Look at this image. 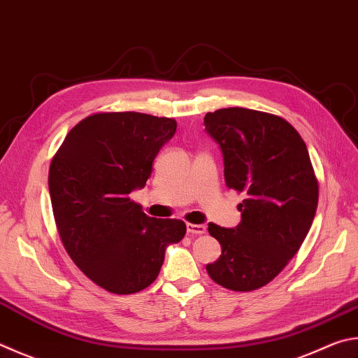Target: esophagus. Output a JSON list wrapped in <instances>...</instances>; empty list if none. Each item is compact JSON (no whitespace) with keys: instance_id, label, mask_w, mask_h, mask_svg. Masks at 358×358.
Here are the masks:
<instances>
[{"instance_id":"34e87169","label":"esophagus","mask_w":358,"mask_h":358,"mask_svg":"<svg viewBox=\"0 0 358 358\" xmlns=\"http://www.w3.org/2000/svg\"><path fill=\"white\" fill-rule=\"evenodd\" d=\"M186 230L187 233H191V235H203L206 231V227L199 224H186Z\"/></svg>"}]
</instances>
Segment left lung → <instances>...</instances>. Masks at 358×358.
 Wrapping results in <instances>:
<instances>
[{"label":"left lung","instance_id":"obj_1","mask_svg":"<svg viewBox=\"0 0 358 358\" xmlns=\"http://www.w3.org/2000/svg\"><path fill=\"white\" fill-rule=\"evenodd\" d=\"M203 123L222 152L227 186L245 196L235 229L208 224L222 255L206 272L227 289H258L280 274L313 224L320 189L307 145L282 117L247 108L217 109Z\"/></svg>","mask_w":358,"mask_h":358}]
</instances>
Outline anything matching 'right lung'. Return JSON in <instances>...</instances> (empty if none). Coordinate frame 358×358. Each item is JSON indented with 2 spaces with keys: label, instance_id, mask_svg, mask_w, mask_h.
Here are the masks:
<instances>
[{
  "label": "right lung",
  "instance_id": "obj_1",
  "mask_svg": "<svg viewBox=\"0 0 358 358\" xmlns=\"http://www.w3.org/2000/svg\"><path fill=\"white\" fill-rule=\"evenodd\" d=\"M177 131L169 117L99 113L70 129L50 166L51 206L61 241L90 280L114 294L139 292L158 277L169 244L186 224L142 211L153 159Z\"/></svg>",
  "mask_w": 358,
  "mask_h": 358
}]
</instances>
